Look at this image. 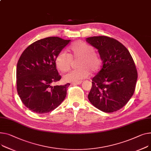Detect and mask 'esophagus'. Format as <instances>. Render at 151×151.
Wrapping results in <instances>:
<instances>
[{
  "instance_id": "34e87169",
  "label": "esophagus",
  "mask_w": 151,
  "mask_h": 151,
  "mask_svg": "<svg viewBox=\"0 0 151 151\" xmlns=\"http://www.w3.org/2000/svg\"><path fill=\"white\" fill-rule=\"evenodd\" d=\"M82 81H76V82H75V83H73L72 84H76V85H77V84H81V83H82Z\"/></svg>"
}]
</instances>
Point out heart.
<instances>
[{"label": "heart", "mask_w": 151, "mask_h": 151, "mask_svg": "<svg viewBox=\"0 0 151 151\" xmlns=\"http://www.w3.org/2000/svg\"><path fill=\"white\" fill-rule=\"evenodd\" d=\"M70 54L65 52H60L55 59L58 69L61 72H67L71 65L72 59H78L76 66L73 70L64 75L65 82H76L87 77L90 72L96 73L101 64L100 58L94 51L93 48L83 41H78L70 47Z\"/></svg>", "instance_id": "b5f03b06"}]
</instances>
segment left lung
<instances>
[{"label":"left lung","mask_w":151,"mask_h":151,"mask_svg":"<svg viewBox=\"0 0 151 151\" xmlns=\"http://www.w3.org/2000/svg\"><path fill=\"white\" fill-rule=\"evenodd\" d=\"M86 41L98 50L103 61L101 69L92 79L89 101L103 112L117 111L135 91L138 75L134 60L128 50L115 39L100 36Z\"/></svg>","instance_id":"8db88e82"}]
</instances>
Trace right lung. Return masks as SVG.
Listing matches in <instances>:
<instances>
[{
	"mask_svg": "<svg viewBox=\"0 0 151 151\" xmlns=\"http://www.w3.org/2000/svg\"><path fill=\"white\" fill-rule=\"evenodd\" d=\"M71 40L48 37L29 45L17 64V91L23 104L37 114L52 111L64 101L70 84L55 86L61 79L56 67L57 55Z\"/></svg>",
	"mask_w": 151,
	"mask_h": 151,
	"instance_id": "add662e5",
	"label": "right lung"
}]
</instances>
